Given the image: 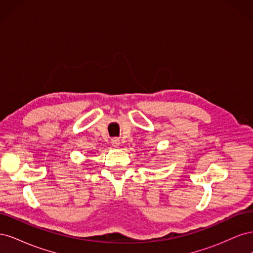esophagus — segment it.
<instances>
[{"instance_id": "esophagus-1", "label": "esophagus", "mask_w": 253, "mask_h": 253, "mask_svg": "<svg viewBox=\"0 0 253 253\" xmlns=\"http://www.w3.org/2000/svg\"><path fill=\"white\" fill-rule=\"evenodd\" d=\"M111 142H112L113 147H115V148H118L119 145H120V140H119V138H116V137H115V138H113L111 140Z\"/></svg>"}]
</instances>
